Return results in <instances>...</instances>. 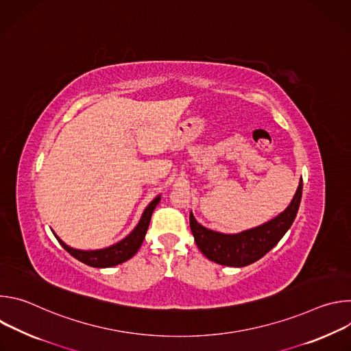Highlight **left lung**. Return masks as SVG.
<instances>
[{"label":"left lung","instance_id":"8db88e82","mask_svg":"<svg viewBox=\"0 0 351 351\" xmlns=\"http://www.w3.org/2000/svg\"><path fill=\"white\" fill-rule=\"evenodd\" d=\"M303 194V179H300L295 194L287 208L274 219L243 230L240 233H221L199 225L190 213V229L197 247L208 260L226 267H245L263 258L279 243L291 226Z\"/></svg>","mask_w":351,"mask_h":351}]
</instances>
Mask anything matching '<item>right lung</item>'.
<instances>
[{"instance_id": "add662e5", "label": "right lung", "mask_w": 351, "mask_h": 351, "mask_svg": "<svg viewBox=\"0 0 351 351\" xmlns=\"http://www.w3.org/2000/svg\"><path fill=\"white\" fill-rule=\"evenodd\" d=\"M160 199H161V195H157L153 202L145 207L138 223L125 239H122L121 241H118L110 247H106V248L77 250V248H73V247L68 245L66 243H64L54 232L53 233L57 237V240L60 241V244L66 250V252L72 257L79 260L80 263L94 267V268L115 267V265H119V264L130 260L138 252V248L145 237V233H147V229L149 225V219H152L153 211L156 210L157 204L160 203Z\"/></svg>"}]
</instances>
